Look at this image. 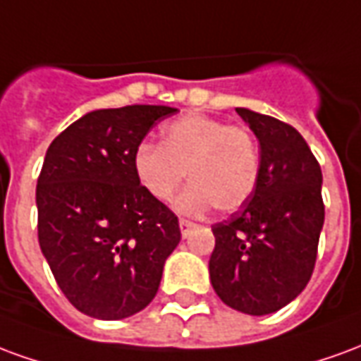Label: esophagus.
<instances>
[{"mask_svg":"<svg viewBox=\"0 0 361 361\" xmlns=\"http://www.w3.org/2000/svg\"><path fill=\"white\" fill-rule=\"evenodd\" d=\"M180 230L183 238H189L191 232L195 230V224H193V222H189V220H180Z\"/></svg>","mask_w":361,"mask_h":361,"instance_id":"obj_1","label":"esophagus"}]
</instances>
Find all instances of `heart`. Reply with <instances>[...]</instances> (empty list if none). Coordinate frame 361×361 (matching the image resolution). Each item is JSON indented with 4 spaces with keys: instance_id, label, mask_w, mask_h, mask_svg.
Masks as SVG:
<instances>
[{
    "instance_id": "heart-1",
    "label": "heart",
    "mask_w": 361,
    "mask_h": 361,
    "mask_svg": "<svg viewBox=\"0 0 361 361\" xmlns=\"http://www.w3.org/2000/svg\"><path fill=\"white\" fill-rule=\"evenodd\" d=\"M131 166L137 183L158 203H168L188 176L193 183L176 201L178 211L235 212L257 188L259 149L243 127L188 114L162 127L160 145L141 142Z\"/></svg>"
}]
</instances>
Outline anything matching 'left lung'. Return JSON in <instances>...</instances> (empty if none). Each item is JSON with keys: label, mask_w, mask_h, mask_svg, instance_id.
I'll return each instance as SVG.
<instances>
[{"label": "left lung", "mask_w": 361, "mask_h": 361, "mask_svg": "<svg viewBox=\"0 0 361 361\" xmlns=\"http://www.w3.org/2000/svg\"><path fill=\"white\" fill-rule=\"evenodd\" d=\"M259 141V181L250 201L212 226L209 274L232 310L269 315L307 286L325 207L323 173L307 142L276 118L235 108Z\"/></svg>", "instance_id": "8db88e82"}]
</instances>
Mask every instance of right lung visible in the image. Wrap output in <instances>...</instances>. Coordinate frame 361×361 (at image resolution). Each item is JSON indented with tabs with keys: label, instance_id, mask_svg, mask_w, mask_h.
Masks as SVG:
<instances>
[{
	"label": "right lung",
	"instance_id": "add662e5",
	"mask_svg": "<svg viewBox=\"0 0 361 361\" xmlns=\"http://www.w3.org/2000/svg\"><path fill=\"white\" fill-rule=\"evenodd\" d=\"M176 111L149 104L89 111L46 150L38 242L61 292L89 317L145 310L180 243L178 216L142 191L131 166L152 126Z\"/></svg>",
	"mask_w": 361,
	"mask_h": 361
}]
</instances>
